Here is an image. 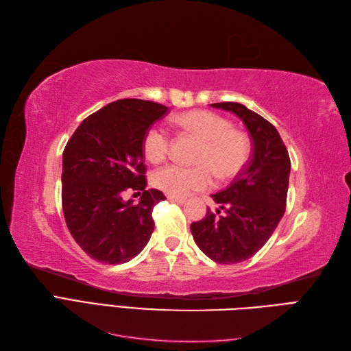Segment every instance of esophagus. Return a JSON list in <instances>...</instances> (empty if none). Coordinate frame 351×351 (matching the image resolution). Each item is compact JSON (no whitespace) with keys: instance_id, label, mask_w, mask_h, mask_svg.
Instances as JSON below:
<instances>
[{"instance_id":"esophagus-1","label":"esophagus","mask_w":351,"mask_h":351,"mask_svg":"<svg viewBox=\"0 0 351 351\" xmlns=\"http://www.w3.org/2000/svg\"><path fill=\"white\" fill-rule=\"evenodd\" d=\"M167 199H169V201H172V202H176V204H185V202H186V198H184V197L167 195Z\"/></svg>"}]
</instances>
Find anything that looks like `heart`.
Returning a JSON list of instances; mask_svg holds the SVG:
<instances>
[{
	"mask_svg": "<svg viewBox=\"0 0 351 351\" xmlns=\"http://www.w3.org/2000/svg\"><path fill=\"white\" fill-rule=\"evenodd\" d=\"M176 123L201 141L195 156L198 166L166 165L153 173V185L169 195L185 197L207 189L214 175L223 182L239 176L251 157V140L230 122L210 110H189L176 117ZM143 150L150 162H162L171 150V137L162 127L147 130Z\"/></svg>",
	"mask_w": 351,
	"mask_h": 351,
	"instance_id": "1",
	"label": "heart"
}]
</instances>
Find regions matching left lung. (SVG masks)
<instances>
[{
    "mask_svg": "<svg viewBox=\"0 0 351 351\" xmlns=\"http://www.w3.org/2000/svg\"><path fill=\"white\" fill-rule=\"evenodd\" d=\"M211 106L239 117L254 144L243 172L211 195L219 204L216 213L208 208L204 219L191 224L199 250L214 263L229 265L254 256L274 233L286 211L290 157L276 127L261 115L234 101Z\"/></svg>",
    "mask_w": 351,
    "mask_h": 351,
    "instance_id": "obj_1",
    "label": "left lung"
}]
</instances>
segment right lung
I'll use <instances>...</instances> for the list:
<instances>
[{
    "label": "right lung",
    "mask_w": 351,
    "mask_h": 351,
    "mask_svg": "<svg viewBox=\"0 0 351 351\" xmlns=\"http://www.w3.org/2000/svg\"><path fill=\"white\" fill-rule=\"evenodd\" d=\"M167 106L121 99L87 117L62 154V210L78 246L99 263L123 264L137 256L154 230L153 207L163 192L145 189L143 138ZM134 190L141 201L125 202Z\"/></svg>",
    "instance_id": "obj_1"
}]
</instances>
